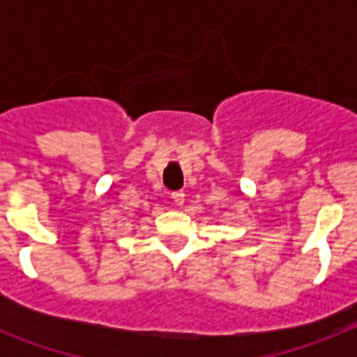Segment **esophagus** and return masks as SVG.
I'll return each instance as SVG.
<instances>
[{
	"label": "esophagus",
	"instance_id": "obj_1",
	"mask_svg": "<svg viewBox=\"0 0 357 357\" xmlns=\"http://www.w3.org/2000/svg\"><path fill=\"white\" fill-rule=\"evenodd\" d=\"M184 197H185L184 191H173V193H172L173 202H175V204H176V206H178V207H181L182 204H184Z\"/></svg>",
	"mask_w": 357,
	"mask_h": 357
}]
</instances>
